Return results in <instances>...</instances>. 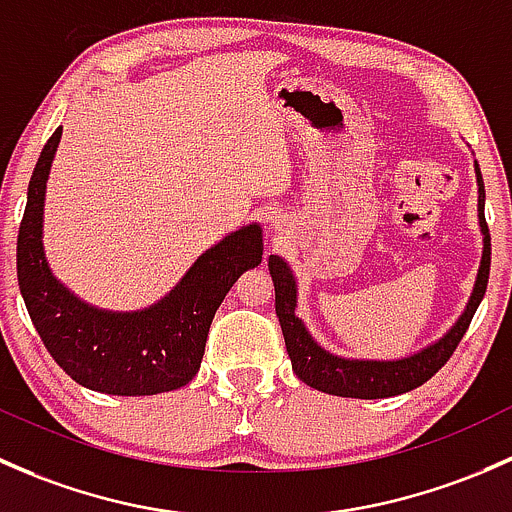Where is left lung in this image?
Here are the masks:
<instances>
[{
    "instance_id": "1",
    "label": "left lung",
    "mask_w": 512,
    "mask_h": 512,
    "mask_svg": "<svg viewBox=\"0 0 512 512\" xmlns=\"http://www.w3.org/2000/svg\"><path fill=\"white\" fill-rule=\"evenodd\" d=\"M476 182H478V224L483 234V256L478 266L476 286H473L471 300L461 318L451 325V330L436 342H431L424 350L402 360H350V357H337L320 347L308 333L303 320L295 315V276L281 256H268V271H271L273 288H276V315L281 323L283 340H286L288 357H291L293 372L303 379L308 387L318 392L335 394V397L352 399H384L394 394L412 392L421 387L426 379L434 377L441 367L449 362L453 350L458 347L461 337L466 335L483 295H486L488 273H491V234L486 224V189H483L481 167L476 162Z\"/></svg>"
}]
</instances>
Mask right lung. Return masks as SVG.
Masks as SVG:
<instances>
[{
  "label": "right lung",
  "mask_w": 512,
  "mask_h": 512,
  "mask_svg": "<svg viewBox=\"0 0 512 512\" xmlns=\"http://www.w3.org/2000/svg\"><path fill=\"white\" fill-rule=\"evenodd\" d=\"M51 135L26 194L17 241V278L29 318L56 365L81 387L115 397L172 392L199 372L214 313L244 271L261 263V226H241L204 251L155 305L113 313L83 303L56 281L44 254V197L61 142Z\"/></svg>",
  "instance_id": "add662e5"
}]
</instances>
